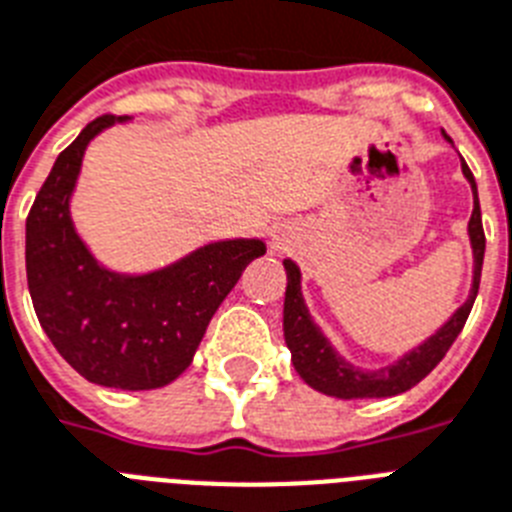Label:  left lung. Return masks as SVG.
I'll return each instance as SVG.
<instances>
[{
  "label": "left lung",
  "instance_id": "1",
  "mask_svg": "<svg viewBox=\"0 0 512 512\" xmlns=\"http://www.w3.org/2000/svg\"><path fill=\"white\" fill-rule=\"evenodd\" d=\"M444 139L452 141L444 134ZM465 181L471 184L473 191V213L468 220V239L473 249V281L471 292L463 305L450 315V321L444 323L436 334H431L426 342L397 357L394 363L384 368H360L352 365L339 355L334 344L328 342L321 326L313 321V315L307 310L305 297H302V273L294 260L286 257V297H284V339L286 347L292 352L294 371L307 386H313L315 392L336 397V400H378V397H394L407 389H413L421 378L434 371L439 360L447 355L452 342L458 339L463 331L468 313H471L476 294H479L481 281V265H484V228H481V207H479V189H476V178L468 170L465 160L460 162Z\"/></svg>",
  "mask_w": 512,
  "mask_h": 512
}]
</instances>
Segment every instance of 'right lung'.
Here are the masks:
<instances>
[{
    "mask_svg": "<svg viewBox=\"0 0 512 512\" xmlns=\"http://www.w3.org/2000/svg\"><path fill=\"white\" fill-rule=\"evenodd\" d=\"M131 118L102 115L54 160L26 220V276L44 334L86 381L147 392L176 381L263 239H218L144 273L99 263L76 231L70 202L83 155Z\"/></svg>",
    "mask_w": 512,
    "mask_h": 512,
    "instance_id": "1",
    "label": "right lung"
}]
</instances>
